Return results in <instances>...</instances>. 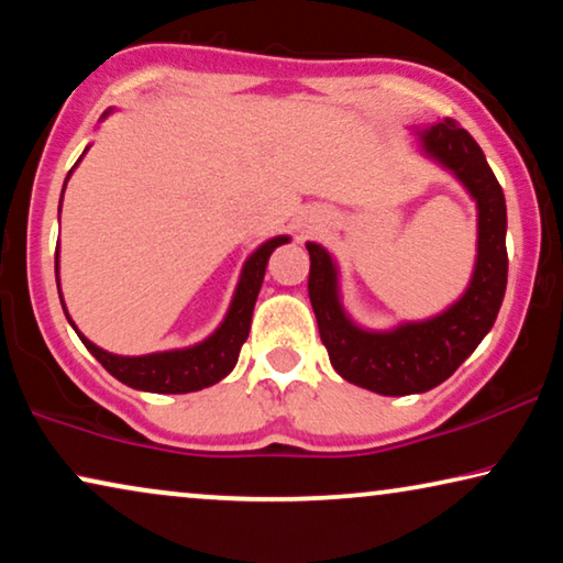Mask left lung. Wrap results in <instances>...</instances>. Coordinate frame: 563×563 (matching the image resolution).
Wrapping results in <instances>:
<instances>
[{
	"instance_id": "left-lung-1",
	"label": "left lung",
	"mask_w": 563,
	"mask_h": 563,
	"mask_svg": "<svg viewBox=\"0 0 563 563\" xmlns=\"http://www.w3.org/2000/svg\"><path fill=\"white\" fill-rule=\"evenodd\" d=\"M415 133L422 153L456 176L476 202V264L464 295L428 320L366 330L343 310L333 256L307 243V291L330 364L345 382L387 397L420 395L449 379L495 325L507 287L505 195L479 143L451 118Z\"/></svg>"
}]
</instances>
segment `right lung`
<instances>
[{
	"label": "right lung",
	"instance_id": "1",
	"mask_svg": "<svg viewBox=\"0 0 563 563\" xmlns=\"http://www.w3.org/2000/svg\"><path fill=\"white\" fill-rule=\"evenodd\" d=\"M107 114L110 112H104V118ZM71 172H68V176H71ZM284 243H289V235H276L272 241L261 243L258 249L251 253L249 261L243 264L241 279H238L233 302L228 307L225 320L220 322V328L214 330L210 338H205L202 343L189 345V349L145 353V356H118V353L99 349V345L91 343L89 338H84L71 322V314L66 312L64 299H60V305H64L66 318L71 322L76 333H79L81 343L87 345L91 356H95L99 364L114 376V379H120L122 384H128V387L133 389L156 391V395H187V391L212 387V384L225 379V376L233 372V366L238 364V353H241V345L245 343V338H249L253 307H256V297L261 291V284H264L268 256H272L274 249H279ZM56 279H58V251H56ZM58 295H60V284H58Z\"/></svg>",
	"mask_w": 563,
	"mask_h": 563
}]
</instances>
